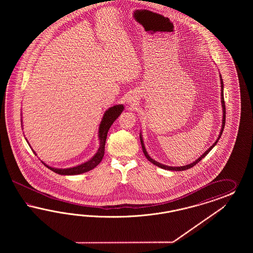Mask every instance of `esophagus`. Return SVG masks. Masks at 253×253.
Segmentation results:
<instances>
[{
	"mask_svg": "<svg viewBox=\"0 0 253 253\" xmlns=\"http://www.w3.org/2000/svg\"><path fill=\"white\" fill-rule=\"evenodd\" d=\"M127 103L129 104V105H134L133 103H135V98L132 96V95H129V97H127Z\"/></svg>",
	"mask_w": 253,
	"mask_h": 253,
	"instance_id": "obj_1",
	"label": "esophagus"
}]
</instances>
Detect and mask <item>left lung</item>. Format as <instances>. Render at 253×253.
<instances>
[{"instance_id":"8db88e82","label":"left lung","mask_w":253,"mask_h":253,"mask_svg":"<svg viewBox=\"0 0 253 253\" xmlns=\"http://www.w3.org/2000/svg\"><path fill=\"white\" fill-rule=\"evenodd\" d=\"M220 82H221V103H222V127H221V130H220V133H219V135H218V138L216 139V141L214 142V144L212 145V146H211L208 150L205 151V153L202 154L200 157H199L198 160H196L195 161H193L192 163L190 164H187V165H184V166H180V167H172V166H168V165H164V164H161L160 162H158V161H154L153 159L148 155L147 153V151H146V147H145V145H144V141H143V136H142V131L140 130V141H141V145H142V148H143V152L145 154V156H146V159L148 160V161H150L151 163H153L154 165H156V166H158V167H160L161 169H168V170H178V171H180V170H184V169H190L193 167V166H195L198 162L201 161L203 158H205L206 156H207V154L216 146V144L218 143V141H219V139L221 138L222 134V130L224 129V125H225V105H224V99H223V82H222V76H221V74H220Z\"/></svg>"}]
</instances>
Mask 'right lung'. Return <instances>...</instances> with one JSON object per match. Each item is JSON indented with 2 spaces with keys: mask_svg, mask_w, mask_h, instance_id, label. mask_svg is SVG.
Listing matches in <instances>:
<instances>
[{
  "mask_svg": "<svg viewBox=\"0 0 253 253\" xmlns=\"http://www.w3.org/2000/svg\"><path fill=\"white\" fill-rule=\"evenodd\" d=\"M123 109H124L123 105H116L114 107H109L107 110H106V112L104 113V116L102 118V121L100 123L99 130H98L99 148H98L97 152L94 154L92 156V158H91L89 161H86L84 163H82L80 165L74 166V167L66 169L54 168V167H51V166L47 165L43 161H42V162L45 165L47 168L50 169L51 170H53L55 173H58V174H61V175H77V174L84 173V172L89 171V170H91L92 169L95 168L101 162L103 157H104L105 145H106V141H107L108 130H109V128L111 127V125L113 124L116 120L119 118V116L122 114ZM21 123H22V121H21ZM22 127H23V125H22ZM26 141L28 142L27 138H26ZM28 144H29V142H28ZM30 146H31V145H30ZM31 149H32V147H31ZM32 151H33V153L37 156V154L33 149H32Z\"/></svg>",
  "mask_w": 253,
  "mask_h": 253,
  "instance_id": "1",
  "label": "right lung"
}]
</instances>
